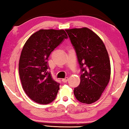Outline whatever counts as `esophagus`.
Instances as JSON below:
<instances>
[{
    "instance_id": "obj_1",
    "label": "esophagus",
    "mask_w": 129,
    "mask_h": 129,
    "mask_svg": "<svg viewBox=\"0 0 129 129\" xmlns=\"http://www.w3.org/2000/svg\"><path fill=\"white\" fill-rule=\"evenodd\" d=\"M68 80H69L68 77H66L65 79H63L62 80H61V81H62L63 83H66L68 81Z\"/></svg>"
}]
</instances>
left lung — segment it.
Returning <instances> with one entry per match:
<instances>
[{
  "label": "left lung",
  "instance_id": "obj_1",
  "mask_svg": "<svg viewBox=\"0 0 129 129\" xmlns=\"http://www.w3.org/2000/svg\"><path fill=\"white\" fill-rule=\"evenodd\" d=\"M75 47L83 73L74 94L83 103L91 104L99 99L110 79L109 54L100 37L87 27L66 29Z\"/></svg>",
  "mask_w": 129,
  "mask_h": 129
}]
</instances>
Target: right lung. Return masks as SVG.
Returning a JSON list of instances; mask_svg holds the SVG:
<instances>
[{"label":"right lung","mask_w":129,"mask_h":129,"mask_svg":"<svg viewBox=\"0 0 129 129\" xmlns=\"http://www.w3.org/2000/svg\"><path fill=\"white\" fill-rule=\"evenodd\" d=\"M67 38L63 29H40L29 37L23 47L19 76L26 94L36 103L46 105L55 99L59 83L47 72V60L51 52Z\"/></svg>","instance_id":"1"}]
</instances>
